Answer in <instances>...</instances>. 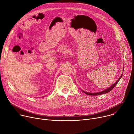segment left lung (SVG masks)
<instances>
[{
    "label": "left lung",
    "instance_id": "obj_1",
    "mask_svg": "<svg viewBox=\"0 0 134 134\" xmlns=\"http://www.w3.org/2000/svg\"><path fill=\"white\" fill-rule=\"evenodd\" d=\"M124 69V67L123 68V70ZM122 76V74H121V75L120 76V77H119V79L117 80V81L114 83L113 85H112L110 87L107 88L106 90L103 91H101V92H97V93H89V92H84V91H83V92H84V93H85L87 95H101V94H105V93H107L108 92H109L110 91H111L114 87V86H115L117 83H118V82L119 81V80H120V79L121 78V77Z\"/></svg>",
    "mask_w": 134,
    "mask_h": 134
}]
</instances>
